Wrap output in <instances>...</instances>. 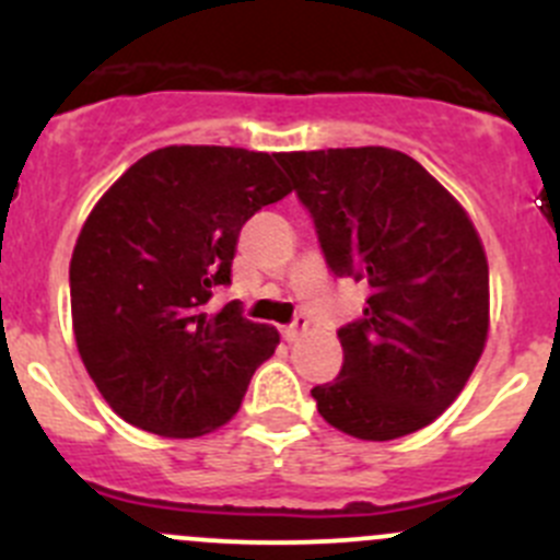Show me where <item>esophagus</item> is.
Instances as JSON below:
<instances>
[{"mask_svg": "<svg viewBox=\"0 0 560 560\" xmlns=\"http://www.w3.org/2000/svg\"><path fill=\"white\" fill-rule=\"evenodd\" d=\"M306 328H308V319L306 317H295L290 325H287L284 330H281V334H284L287 341H295V339H301L303 334H306Z\"/></svg>", "mask_w": 560, "mask_h": 560, "instance_id": "esophagus-1", "label": "esophagus"}]
</instances>
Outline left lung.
<instances>
[{
	"label": "left lung",
	"instance_id": "1",
	"mask_svg": "<svg viewBox=\"0 0 560 560\" xmlns=\"http://www.w3.org/2000/svg\"><path fill=\"white\" fill-rule=\"evenodd\" d=\"M276 161L334 276L369 287L363 317L339 328V377L312 388L319 416L361 441L432 424L465 388L490 328V268L468 213L399 150Z\"/></svg>",
	"mask_w": 560,
	"mask_h": 560
}]
</instances>
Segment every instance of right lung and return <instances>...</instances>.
<instances>
[{
	"label": "right lung",
	"instance_id": "right-lung-1",
	"mask_svg": "<svg viewBox=\"0 0 560 560\" xmlns=\"http://www.w3.org/2000/svg\"><path fill=\"white\" fill-rule=\"evenodd\" d=\"M276 155L172 144L136 161L92 208L70 259L79 355L117 416L164 438L219 430L279 330L243 317L230 287L243 224L292 191Z\"/></svg>",
	"mask_w": 560,
	"mask_h": 560
}]
</instances>
